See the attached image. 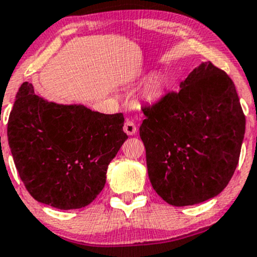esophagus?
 <instances>
[{
    "label": "esophagus",
    "mask_w": 257,
    "mask_h": 257,
    "mask_svg": "<svg viewBox=\"0 0 257 257\" xmlns=\"http://www.w3.org/2000/svg\"><path fill=\"white\" fill-rule=\"evenodd\" d=\"M124 132H125V134L128 135H134L137 133V125L132 122V120H126L125 123H124V126H123Z\"/></svg>",
    "instance_id": "34e87169"
}]
</instances>
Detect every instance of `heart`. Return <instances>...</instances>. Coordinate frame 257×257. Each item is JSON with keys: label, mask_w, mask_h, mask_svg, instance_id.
Returning <instances> with one entry per match:
<instances>
[{"label": "heart", "mask_w": 257, "mask_h": 257, "mask_svg": "<svg viewBox=\"0 0 257 257\" xmlns=\"http://www.w3.org/2000/svg\"><path fill=\"white\" fill-rule=\"evenodd\" d=\"M166 89H167V80H166V78L162 77V75H156V77L151 78L146 83L143 92L144 97L148 101L155 102V101L160 100L165 95Z\"/></svg>", "instance_id": "b5f03b06"}]
</instances>
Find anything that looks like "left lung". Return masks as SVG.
I'll return each instance as SVG.
<instances>
[{
  "label": "left lung",
  "mask_w": 257,
  "mask_h": 257,
  "mask_svg": "<svg viewBox=\"0 0 257 257\" xmlns=\"http://www.w3.org/2000/svg\"><path fill=\"white\" fill-rule=\"evenodd\" d=\"M140 125L149 178L173 206L218 195L233 177L245 115L232 79L211 62L195 68L180 90L143 107Z\"/></svg>",
  "instance_id": "left-lung-1"
}]
</instances>
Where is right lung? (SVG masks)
<instances>
[{"label":"right lung","mask_w":257,"mask_h":257,"mask_svg":"<svg viewBox=\"0 0 257 257\" xmlns=\"http://www.w3.org/2000/svg\"><path fill=\"white\" fill-rule=\"evenodd\" d=\"M16 97L8 144L27 190L60 210L85 207L105 187L107 167L128 139L123 113L49 102L28 81Z\"/></svg>","instance_id":"1"}]
</instances>
